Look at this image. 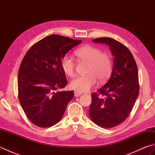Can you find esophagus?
Returning a JSON list of instances; mask_svg holds the SVG:
<instances>
[{"label":"esophagus","mask_w":155,"mask_h":155,"mask_svg":"<svg viewBox=\"0 0 155 155\" xmlns=\"http://www.w3.org/2000/svg\"><path fill=\"white\" fill-rule=\"evenodd\" d=\"M82 94L81 93H78V92H74V97H80L81 95Z\"/></svg>","instance_id":"obj_1"}]
</instances>
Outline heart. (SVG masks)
I'll return each instance as SVG.
<instances>
[{"label": "heart", "instance_id": "obj_1", "mask_svg": "<svg viewBox=\"0 0 155 155\" xmlns=\"http://www.w3.org/2000/svg\"><path fill=\"white\" fill-rule=\"evenodd\" d=\"M75 54L80 59L88 63L87 75L77 77L70 83V88L78 93H85L90 90L98 81H104L109 77L112 71V60L109 54L102 52L98 48L85 45L78 48ZM61 68L66 74L72 77L75 72V62L72 57L64 55L61 59Z\"/></svg>", "mask_w": 155, "mask_h": 155}]
</instances>
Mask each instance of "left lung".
<instances>
[{
	"mask_svg": "<svg viewBox=\"0 0 155 155\" xmlns=\"http://www.w3.org/2000/svg\"><path fill=\"white\" fill-rule=\"evenodd\" d=\"M93 42L107 45L114 58L109 80L91 94L89 115L98 126L114 127L128 117L139 96L137 66L128 48L114 39L102 37Z\"/></svg>",
	"mask_w": 155,
	"mask_h": 155,
	"instance_id": "1",
	"label": "left lung"
}]
</instances>
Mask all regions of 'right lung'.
<instances>
[{
  "label": "right lung",
  "mask_w": 155,
  "mask_h": 155,
  "mask_svg": "<svg viewBox=\"0 0 155 155\" xmlns=\"http://www.w3.org/2000/svg\"><path fill=\"white\" fill-rule=\"evenodd\" d=\"M81 42L52 35L35 43L23 58L18 76L19 102L36 126L49 127L63 117L74 92H56L67 84L61 59Z\"/></svg>",
  "instance_id": "add662e5"
}]
</instances>
